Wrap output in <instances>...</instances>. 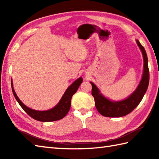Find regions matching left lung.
Instances as JSON below:
<instances>
[{
	"label": "left lung",
	"mask_w": 159,
	"mask_h": 159,
	"mask_svg": "<svg viewBox=\"0 0 159 159\" xmlns=\"http://www.w3.org/2000/svg\"><path fill=\"white\" fill-rule=\"evenodd\" d=\"M136 42L142 52L143 58V75L136 89L126 99L120 101L111 100L103 96L95 84L90 82L92 86V94L95 100L96 107L98 111L103 116L120 117L126 116L138 106L146 92L150 80L148 57L146 50L139 40L136 39Z\"/></svg>",
	"instance_id": "1"
}]
</instances>
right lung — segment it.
<instances>
[{
	"mask_svg": "<svg viewBox=\"0 0 159 159\" xmlns=\"http://www.w3.org/2000/svg\"><path fill=\"white\" fill-rule=\"evenodd\" d=\"M83 82V79L80 77L76 80L72 85H70L68 88L66 89L65 93L61 98L60 101L56 106L52 108L51 109L47 111H37L32 109L31 108L26 107L22 101L19 99L18 96L16 95V92L13 89V83L11 80V87L13 95L15 98L18 101V102L23 110L27 113L29 116H31L33 119L39 121H44V122H49V121H57L62 119L65 117L70 109L71 106V99L74 93L79 89L80 84Z\"/></svg>",
	"mask_w": 159,
	"mask_h": 159,
	"instance_id": "add662e5",
	"label": "right lung"
}]
</instances>
